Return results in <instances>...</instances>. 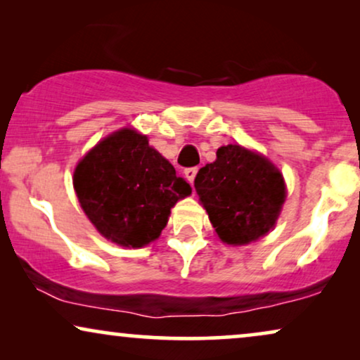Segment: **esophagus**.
Returning <instances> with one entry per match:
<instances>
[{"label": "esophagus", "mask_w": 360, "mask_h": 360, "mask_svg": "<svg viewBox=\"0 0 360 360\" xmlns=\"http://www.w3.org/2000/svg\"><path fill=\"white\" fill-rule=\"evenodd\" d=\"M195 174H198V167H188V169H184L186 179H188L191 184H194V177H195Z\"/></svg>", "instance_id": "esophagus-1"}]
</instances>
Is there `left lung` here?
Wrapping results in <instances>:
<instances>
[{
  "mask_svg": "<svg viewBox=\"0 0 360 360\" xmlns=\"http://www.w3.org/2000/svg\"><path fill=\"white\" fill-rule=\"evenodd\" d=\"M194 188L219 238L229 245L266 236L286 198L278 167L240 145L220 146L217 160L199 169Z\"/></svg>",
  "mask_w": 360,
  "mask_h": 360,
  "instance_id": "left-lung-1",
  "label": "left lung"
}]
</instances>
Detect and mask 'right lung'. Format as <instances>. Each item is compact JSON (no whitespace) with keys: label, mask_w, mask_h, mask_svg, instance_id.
I'll list each match as a JSON object with an SVG mask.
<instances>
[{"label":"right lung","mask_w":360,"mask_h":360,"mask_svg":"<svg viewBox=\"0 0 360 360\" xmlns=\"http://www.w3.org/2000/svg\"><path fill=\"white\" fill-rule=\"evenodd\" d=\"M84 212L107 240L140 248L156 240L171 207L193 193L148 138L123 128L95 145L74 171Z\"/></svg>","instance_id":"obj_1"}]
</instances>
